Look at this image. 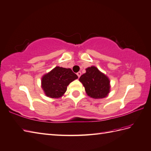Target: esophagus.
<instances>
[{"label": "esophagus", "mask_w": 151, "mask_h": 151, "mask_svg": "<svg viewBox=\"0 0 151 151\" xmlns=\"http://www.w3.org/2000/svg\"><path fill=\"white\" fill-rule=\"evenodd\" d=\"M77 76H78L79 78L80 76H81V72H78L77 73Z\"/></svg>", "instance_id": "1"}]
</instances>
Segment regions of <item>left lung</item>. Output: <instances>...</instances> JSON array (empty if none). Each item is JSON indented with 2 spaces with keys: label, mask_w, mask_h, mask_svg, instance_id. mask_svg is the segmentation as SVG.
Wrapping results in <instances>:
<instances>
[{
  "label": "left lung",
  "mask_w": 151,
  "mask_h": 151,
  "mask_svg": "<svg viewBox=\"0 0 151 151\" xmlns=\"http://www.w3.org/2000/svg\"><path fill=\"white\" fill-rule=\"evenodd\" d=\"M85 74L80 77L87 95L93 99H103L110 91V81L108 77L92 66L86 69Z\"/></svg>",
  "instance_id": "left-lung-1"
}]
</instances>
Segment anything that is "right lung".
<instances>
[{
  "label": "right lung",
  "instance_id": "obj_1",
  "mask_svg": "<svg viewBox=\"0 0 151 151\" xmlns=\"http://www.w3.org/2000/svg\"><path fill=\"white\" fill-rule=\"evenodd\" d=\"M78 78L70 68L56 67L42 78V88L46 96L60 98L66 92L67 86Z\"/></svg>",
  "mask_w": 151,
  "mask_h": 151
}]
</instances>
